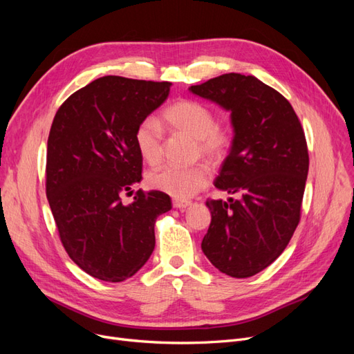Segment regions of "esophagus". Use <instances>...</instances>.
Segmentation results:
<instances>
[{"instance_id":"1","label":"esophagus","mask_w":354,"mask_h":354,"mask_svg":"<svg viewBox=\"0 0 354 354\" xmlns=\"http://www.w3.org/2000/svg\"><path fill=\"white\" fill-rule=\"evenodd\" d=\"M192 205L190 201H186V199H173V207L174 208H186Z\"/></svg>"}]
</instances>
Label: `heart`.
Wrapping results in <instances>:
<instances>
[{"label": "heart", "instance_id": "obj_1", "mask_svg": "<svg viewBox=\"0 0 354 354\" xmlns=\"http://www.w3.org/2000/svg\"><path fill=\"white\" fill-rule=\"evenodd\" d=\"M164 121L174 131L195 138V153L211 162H220L232 146V134L218 124L207 104L181 99L162 112ZM134 145L138 155L147 164H156L162 155V131L152 118H146L134 131ZM147 185L174 196L186 199L196 195L209 183V169L203 164L190 167L160 165L149 171Z\"/></svg>", "mask_w": 354, "mask_h": 354}]
</instances>
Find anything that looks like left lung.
Wrapping results in <instances>:
<instances>
[{
  "label": "left lung",
  "mask_w": 354,
  "mask_h": 354,
  "mask_svg": "<svg viewBox=\"0 0 354 354\" xmlns=\"http://www.w3.org/2000/svg\"><path fill=\"white\" fill-rule=\"evenodd\" d=\"M230 111L234 137L214 181L241 199H208L202 251L221 273L250 277L279 257L301 218L308 151L283 95L252 75L224 73L189 88Z\"/></svg>",
  "instance_id": "8db88e82"
}]
</instances>
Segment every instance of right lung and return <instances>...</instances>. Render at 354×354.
I'll list each match as a JSON object with an SVG mask.
<instances>
[{"label": "right lung", "instance_id": "1", "mask_svg": "<svg viewBox=\"0 0 354 354\" xmlns=\"http://www.w3.org/2000/svg\"><path fill=\"white\" fill-rule=\"evenodd\" d=\"M171 82L103 77L62 103L47 142L46 194L71 260L95 279L122 282L155 248L156 218L171 209L164 192L121 195L142 180L134 131L165 102Z\"/></svg>", "mask_w": 354, "mask_h": 354}]
</instances>
